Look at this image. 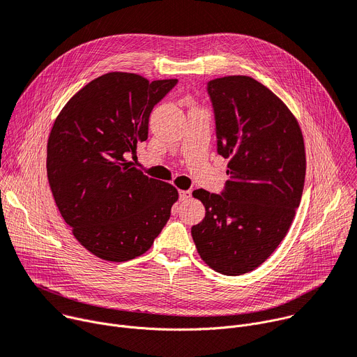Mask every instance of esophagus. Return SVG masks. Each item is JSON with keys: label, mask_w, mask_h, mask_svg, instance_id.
<instances>
[{"label": "esophagus", "mask_w": 357, "mask_h": 357, "mask_svg": "<svg viewBox=\"0 0 357 357\" xmlns=\"http://www.w3.org/2000/svg\"><path fill=\"white\" fill-rule=\"evenodd\" d=\"M190 195H192L190 190H183V189L179 190V199L181 201H188L190 198Z\"/></svg>", "instance_id": "1"}]
</instances>
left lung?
<instances>
[{"mask_svg": "<svg viewBox=\"0 0 357 357\" xmlns=\"http://www.w3.org/2000/svg\"><path fill=\"white\" fill-rule=\"evenodd\" d=\"M208 93L229 181L222 195L192 192L206 213L190 234L209 268L238 276L261 266L294 222L305 185V141L286 104L250 77L212 79Z\"/></svg>", "mask_w": 357, "mask_h": 357, "instance_id": "obj_1", "label": "left lung"}]
</instances>
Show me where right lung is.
I'll return each mask as SVG.
<instances>
[{"label": "right lung", "mask_w": 357, "mask_h": 357, "mask_svg": "<svg viewBox=\"0 0 357 357\" xmlns=\"http://www.w3.org/2000/svg\"><path fill=\"white\" fill-rule=\"evenodd\" d=\"M176 82L108 73L79 89L52 125L47 175L54 201L75 239L104 261L144 255L178 201L174 185L126 159L146 141L153 107Z\"/></svg>", "instance_id": "right-lung-1"}]
</instances>
